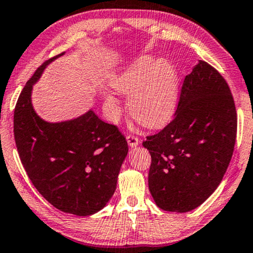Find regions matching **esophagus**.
<instances>
[{
  "label": "esophagus",
  "instance_id": "obj_1",
  "mask_svg": "<svg viewBox=\"0 0 253 253\" xmlns=\"http://www.w3.org/2000/svg\"><path fill=\"white\" fill-rule=\"evenodd\" d=\"M126 139H127V142H128V144H129V147H132V148L136 147L137 144L140 143V140H139V137H137V136L127 135Z\"/></svg>",
  "mask_w": 253,
  "mask_h": 253
}]
</instances>
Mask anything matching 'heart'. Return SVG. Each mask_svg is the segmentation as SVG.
<instances>
[{
    "label": "heart",
    "instance_id": "b5f03b06",
    "mask_svg": "<svg viewBox=\"0 0 253 253\" xmlns=\"http://www.w3.org/2000/svg\"><path fill=\"white\" fill-rule=\"evenodd\" d=\"M117 90L129 93L130 116L143 126L157 128L173 116L179 99L178 70L168 60L142 56L112 79ZM107 102L116 105L113 96Z\"/></svg>",
    "mask_w": 253,
    "mask_h": 253
}]
</instances>
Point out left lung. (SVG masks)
I'll return each instance as SVG.
<instances>
[{"label": "left lung", "mask_w": 253, "mask_h": 253, "mask_svg": "<svg viewBox=\"0 0 253 253\" xmlns=\"http://www.w3.org/2000/svg\"><path fill=\"white\" fill-rule=\"evenodd\" d=\"M237 113L228 83L199 61L185 77L173 119L147 136L149 191L161 210L185 213L216 190L230 163Z\"/></svg>", "instance_id": "obj_1"}]
</instances>
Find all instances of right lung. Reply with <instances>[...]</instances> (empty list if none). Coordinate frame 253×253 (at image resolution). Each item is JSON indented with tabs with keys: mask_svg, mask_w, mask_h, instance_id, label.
<instances>
[{
	"mask_svg": "<svg viewBox=\"0 0 253 253\" xmlns=\"http://www.w3.org/2000/svg\"><path fill=\"white\" fill-rule=\"evenodd\" d=\"M47 60L26 82L13 112L19 158L40 194L59 211L87 216L105 207L117 187L128 144L117 126L93 111L76 119L47 123L33 110L32 86Z\"/></svg>",
	"mask_w": 253,
	"mask_h": 253,
	"instance_id": "obj_1",
	"label": "right lung"
}]
</instances>
